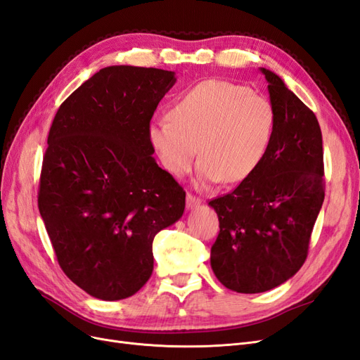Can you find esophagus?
Here are the masks:
<instances>
[{"label": "esophagus", "instance_id": "esophagus-1", "mask_svg": "<svg viewBox=\"0 0 360 360\" xmlns=\"http://www.w3.org/2000/svg\"><path fill=\"white\" fill-rule=\"evenodd\" d=\"M200 204H201L200 197H195V195L188 193V197H186V207H188V209H195V207H198Z\"/></svg>", "mask_w": 360, "mask_h": 360}]
</instances>
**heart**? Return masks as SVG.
Returning a JSON list of instances; mask_svg holds the SVG:
<instances>
[{
	"label": "heart",
	"mask_w": 360,
	"mask_h": 360,
	"mask_svg": "<svg viewBox=\"0 0 360 360\" xmlns=\"http://www.w3.org/2000/svg\"><path fill=\"white\" fill-rule=\"evenodd\" d=\"M276 127L275 108L248 86L209 79L172 102L168 118L148 124L151 147L168 172L181 177L197 156V183H238L263 162Z\"/></svg>",
	"instance_id": "obj_1"
}]
</instances>
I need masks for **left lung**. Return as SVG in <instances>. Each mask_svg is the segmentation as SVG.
Returning a JSON list of instances; mask_svg holds the SVG:
<instances>
[{
	"instance_id": "1",
	"label": "left lung",
	"mask_w": 360,
	"mask_h": 360,
	"mask_svg": "<svg viewBox=\"0 0 360 360\" xmlns=\"http://www.w3.org/2000/svg\"><path fill=\"white\" fill-rule=\"evenodd\" d=\"M261 72L276 112L274 139L252 176L209 202L219 217L212 269L222 285L245 294L271 290L297 274L324 201L319 120L276 73Z\"/></svg>"
}]
</instances>
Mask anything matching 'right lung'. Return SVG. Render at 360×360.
Masks as SVG:
<instances>
[{"instance_id":"obj_1","label":"right lung","mask_w":360,"mask_h":360,"mask_svg":"<svg viewBox=\"0 0 360 360\" xmlns=\"http://www.w3.org/2000/svg\"><path fill=\"white\" fill-rule=\"evenodd\" d=\"M174 72L110 66L61 103L43 156L39 210L73 284L102 300L134 296L153 271V238L186 192L162 169L147 129Z\"/></svg>"}]
</instances>
